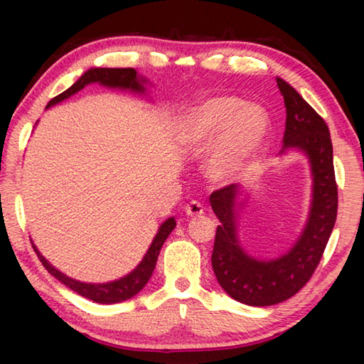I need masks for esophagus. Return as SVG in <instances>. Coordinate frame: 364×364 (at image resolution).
<instances>
[{"mask_svg":"<svg viewBox=\"0 0 364 364\" xmlns=\"http://www.w3.org/2000/svg\"><path fill=\"white\" fill-rule=\"evenodd\" d=\"M184 212H186L188 217H199V215L204 213V205H202L200 202L193 200V202H189V204L186 205V208H184Z\"/></svg>","mask_w":364,"mask_h":364,"instance_id":"1","label":"esophagus"}]
</instances>
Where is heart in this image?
<instances>
[{
  "instance_id": "heart-1",
  "label": "heart",
  "mask_w": 364,
  "mask_h": 364,
  "mask_svg": "<svg viewBox=\"0 0 364 364\" xmlns=\"http://www.w3.org/2000/svg\"><path fill=\"white\" fill-rule=\"evenodd\" d=\"M269 122L254 104H242L236 96L207 97L188 110L181 123V139L191 146H207V171L215 181L242 180L254 167L268 138Z\"/></svg>"
}]
</instances>
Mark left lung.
Here are the masks:
<instances>
[{"label":"left lung","instance_id":"left-lung-1","mask_svg":"<svg viewBox=\"0 0 364 364\" xmlns=\"http://www.w3.org/2000/svg\"><path fill=\"white\" fill-rule=\"evenodd\" d=\"M286 106V149L306 154L313 175L310 217L294 247L276 260H255L237 244V184L213 191L210 204L220 220L212 267L220 286L234 300L252 306L281 304L297 294L315 273L337 218V183L329 128L310 104L282 78H276Z\"/></svg>","mask_w":364,"mask_h":364}]
</instances>
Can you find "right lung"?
<instances>
[{
	"mask_svg": "<svg viewBox=\"0 0 364 364\" xmlns=\"http://www.w3.org/2000/svg\"><path fill=\"white\" fill-rule=\"evenodd\" d=\"M141 82H144V80L138 78L136 70L134 69H90L86 70L69 90H65L64 93L53 97V100L48 102L46 107H51L54 104L67 100V97L75 95L77 91L83 90L85 86L90 83H101L104 86H109V88L132 90V91H136V93H143L144 86ZM175 226H176L175 218H168L167 221H164L162 226L159 228L157 236L154 237L149 250L146 252L144 258L141 260L138 267L134 268L130 274H127L125 278H120L112 282H106V284H86V282L72 279L64 273H60L59 269L54 268L53 264L40 254L35 245H33V250L36 252V255H38L43 267L48 269V273H51L54 278L63 282L64 286L72 289L73 292L82 295V297L97 301V304H119V301L134 297V295H136L141 289L147 284V281H149L152 276L154 268H156L159 252L162 249L164 242L167 241L170 232L175 230Z\"/></svg>",
	"mask_w": 364,
	"mask_h": 364,
	"instance_id": "right-lung-1",
	"label": "right lung"
}]
</instances>
